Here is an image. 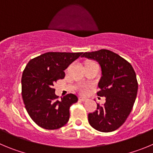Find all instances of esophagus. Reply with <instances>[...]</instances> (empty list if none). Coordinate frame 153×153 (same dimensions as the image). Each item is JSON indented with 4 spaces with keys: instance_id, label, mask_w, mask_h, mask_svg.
I'll list each match as a JSON object with an SVG mask.
<instances>
[{
    "instance_id": "obj_1",
    "label": "esophagus",
    "mask_w": 153,
    "mask_h": 153,
    "mask_svg": "<svg viewBox=\"0 0 153 153\" xmlns=\"http://www.w3.org/2000/svg\"><path fill=\"white\" fill-rule=\"evenodd\" d=\"M87 99L85 98V97H78V100H80V101H85Z\"/></svg>"
}]
</instances>
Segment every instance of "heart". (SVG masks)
Here are the masks:
<instances>
[{
    "instance_id": "b5f03b06",
    "label": "heart",
    "mask_w": 153,
    "mask_h": 153,
    "mask_svg": "<svg viewBox=\"0 0 153 153\" xmlns=\"http://www.w3.org/2000/svg\"><path fill=\"white\" fill-rule=\"evenodd\" d=\"M88 85H82L78 87V91H79L80 93L82 94H86L87 92H88Z\"/></svg>"
}]
</instances>
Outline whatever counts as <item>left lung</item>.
<instances>
[{"mask_svg": "<svg viewBox=\"0 0 153 153\" xmlns=\"http://www.w3.org/2000/svg\"><path fill=\"white\" fill-rule=\"evenodd\" d=\"M82 57L100 64L102 76L97 94L106 98L103 107L97 104V110L88 114L89 123L104 133L117 130L130 115L137 98L138 82L134 69L123 58L107 49L85 53Z\"/></svg>", "mask_w": 153, "mask_h": 153, "instance_id": "left-lung-1", "label": "left lung"}]
</instances>
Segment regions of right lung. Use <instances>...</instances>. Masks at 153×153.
Masks as SVG:
<instances>
[{"instance_id":"obj_1","label":"right lung","mask_w":153,"mask_h":153,"mask_svg":"<svg viewBox=\"0 0 153 153\" xmlns=\"http://www.w3.org/2000/svg\"><path fill=\"white\" fill-rule=\"evenodd\" d=\"M82 53H44L30 60L22 75V97L31 119L46 130H56L69 120V108L78 101L73 94L61 97L54 85L65 78L64 70Z\"/></svg>"}]
</instances>
